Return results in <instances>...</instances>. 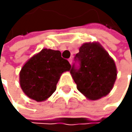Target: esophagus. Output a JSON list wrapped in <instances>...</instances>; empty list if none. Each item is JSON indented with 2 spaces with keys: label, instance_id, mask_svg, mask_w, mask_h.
I'll use <instances>...</instances> for the list:
<instances>
[{
  "label": "esophagus",
  "instance_id": "obj_1",
  "mask_svg": "<svg viewBox=\"0 0 132 132\" xmlns=\"http://www.w3.org/2000/svg\"><path fill=\"white\" fill-rule=\"evenodd\" d=\"M68 61H69L70 64H72V62H73V59H72V58H70V59H68Z\"/></svg>",
  "mask_w": 132,
  "mask_h": 132
}]
</instances>
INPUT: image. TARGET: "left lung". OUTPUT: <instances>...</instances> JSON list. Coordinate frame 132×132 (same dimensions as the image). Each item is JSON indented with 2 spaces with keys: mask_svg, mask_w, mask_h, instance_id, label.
<instances>
[{
  "mask_svg": "<svg viewBox=\"0 0 132 132\" xmlns=\"http://www.w3.org/2000/svg\"><path fill=\"white\" fill-rule=\"evenodd\" d=\"M79 67L73 65L70 73L77 89L89 100H98L112 90L117 76L114 60L99 43H85L75 55Z\"/></svg>",
  "mask_w": 132,
  "mask_h": 132,
  "instance_id": "1",
  "label": "left lung"
}]
</instances>
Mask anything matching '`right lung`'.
Returning a JSON list of instances; mask_svg holds the SVG:
<instances>
[{
	"mask_svg": "<svg viewBox=\"0 0 132 132\" xmlns=\"http://www.w3.org/2000/svg\"><path fill=\"white\" fill-rule=\"evenodd\" d=\"M71 65L59 51L44 48L27 61L20 72V84L28 97L38 102L46 101L56 90L62 73Z\"/></svg>",
	"mask_w": 132,
	"mask_h": 132,
	"instance_id": "1",
	"label": "right lung"
}]
</instances>
